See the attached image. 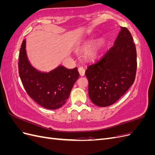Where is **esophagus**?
<instances>
[{"label":"esophagus","instance_id":"1","mask_svg":"<svg viewBox=\"0 0 155 155\" xmlns=\"http://www.w3.org/2000/svg\"><path fill=\"white\" fill-rule=\"evenodd\" d=\"M78 71L79 72V74H80V76H83L84 75H85V69H84L83 67H79L78 68Z\"/></svg>","mask_w":155,"mask_h":155}]
</instances>
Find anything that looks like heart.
I'll return each mask as SVG.
<instances>
[{"instance_id": "b5f03b06", "label": "heart", "mask_w": 155, "mask_h": 155, "mask_svg": "<svg viewBox=\"0 0 155 155\" xmlns=\"http://www.w3.org/2000/svg\"><path fill=\"white\" fill-rule=\"evenodd\" d=\"M102 45V42L101 41L97 42L92 47L89 49L88 52L87 54V55L89 58H95L97 57L100 52V50L101 48V46Z\"/></svg>"}]
</instances>
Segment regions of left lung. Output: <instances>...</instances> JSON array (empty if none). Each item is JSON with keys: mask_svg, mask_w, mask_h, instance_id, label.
Returning a JSON list of instances; mask_svg holds the SVG:
<instances>
[{"mask_svg": "<svg viewBox=\"0 0 155 155\" xmlns=\"http://www.w3.org/2000/svg\"><path fill=\"white\" fill-rule=\"evenodd\" d=\"M120 28L114 44L85 70L89 97L100 107L114 104L135 80L137 49L129 30L125 27Z\"/></svg>", "mask_w": 155, "mask_h": 155, "instance_id": "8db88e82", "label": "left lung"}]
</instances>
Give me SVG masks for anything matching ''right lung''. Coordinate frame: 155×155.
<instances>
[{
  "mask_svg": "<svg viewBox=\"0 0 155 155\" xmlns=\"http://www.w3.org/2000/svg\"><path fill=\"white\" fill-rule=\"evenodd\" d=\"M26 41L23 40L18 58V74L26 92L36 103L48 109H57L68 98L79 78L77 67L63 66L49 73H41L33 68L27 59Z\"/></svg>",
  "mask_w": 155,
  "mask_h": 155,
  "instance_id": "1",
  "label": "right lung"
}]
</instances>
